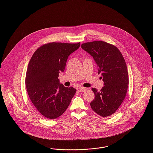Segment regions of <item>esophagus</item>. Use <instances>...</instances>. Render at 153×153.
<instances>
[{"label":"esophagus","mask_w":153,"mask_h":153,"mask_svg":"<svg viewBox=\"0 0 153 153\" xmlns=\"http://www.w3.org/2000/svg\"><path fill=\"white\" fill-rule=\"evenodd\" d=\"M86 88H85L82 87H80L78 88H77V90L81 92H84L86 91Z\"/></svg>","instance_id":"esophagus-1"}]
</instances>
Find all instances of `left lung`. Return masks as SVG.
Wrapping results in <instances>:
<instances>
[{"mask_svg": "<svg viewBox=\"0 0 153 153\" xmlns=\"http://www.w3.org/2000/svg\"><path fill=\"white\" fill-rule=\"evenodd\" d=\"M81 48L93 57L104 82L100 91L92 88L95 98L91 107L100 116L109 117L120 107L127 94L128 75L125 59L115 46L104 41L86 42Z\"/></svg>", "mask_w": 153, "mask_h": 153, "instance_id": "1", "label": "left lung"}]
</instances>
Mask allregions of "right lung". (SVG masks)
I'll list each match as a JSON object with an SVG mask.
<instances>
[{
	"label": "right lung",
	"mask_w": 153,
	"mask_h": 153,
	"mask_svg": "<svg viewBox=\"0 0 153 153\" xmlns=\"http://www.w3.org/2000/svg\"><path fill=\"white\" fill-rule=\"evenodd\" d=\"M80 42L44 44L33 54L27 66L25 84L34 107L48 119L60 117L69 105L76 90L59 83V73L64 72L69 55Z\"/></svg>",
	"instance_id": "1"
}]
</instances>
